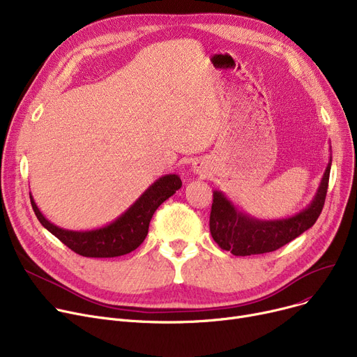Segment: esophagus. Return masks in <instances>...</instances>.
Masks as SVG:
<instances>
[{
  "label": "esophagus",
  "instance_id": "34e87169",
  "mask_svg": "<svg viewBox=\"0 0 357 357\" xmlns=\"http://www.w3.org/2000/svg\"><path fill=\"white\" fill-rule=\"evenodd\" d=\"M192 171H194L195 174H201V172H202V167H201L198 163H194V165H192Z\"/></svg>",
  "mask_w": 357,
  "mask_h": 357
}]
</instances>
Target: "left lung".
Instances as JSON below:
<instances>
[{"mask_svg":"<svg viewBox=\"0 0 357 357\" xmlns=\"http://www.w3.org/2000/svg\"><path fill=\"white\" fill-rule=\"evenodd\" d=\"M331 156L320 186L308 204L298 214L280 220H259L238 211L236 205L221 191L213 192L210 231L222 250L234 256L261 255L278 250L311 229L320 217L328 188Z\"/></svg>","mask_w":357,"mask_h":357,"instance_id":"8db88e82","label":"left lung"}]
</instances>
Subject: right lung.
<instances>
[{"label": "right lung", "instance_id": "right-lung-1", "mask_svg": "<svg viewBox=\"0 0 357 357\" xmlns=\"http://www.w3.org/2000/svg\"><path fill=\"white\" fill-rule=\"evenodd\" d=\"M182 186L178 175L169 174L156 179L136 199V202L114 221L104 227L75 231L54 226L37 208L30 192L33 211L42 226L58 237L65 246L85 257H116L136 250L144 241L149 224L159 205L172 197Z\"/></svg>", "mask_w": 357, "mask_h": 357}]
</instances>
